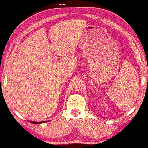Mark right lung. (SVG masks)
Wrapping results in <instances>:
<instances>
[{"label":"right lung","mask_w":148,"mask_h":148,"mask_svg":"<svg viewBox=\"0 0 148 148\" xmlns=\"http://www.w3.org/2000/svg\"><path fill=\"white\" fill-rule=\"evenodd\" d=\"M46 121H43V122H33V121H32L31 123H33V124H39V123H45Z\"/></svg>","instance_id":"1"}]
</instances>
